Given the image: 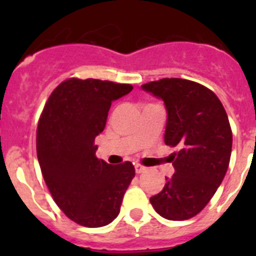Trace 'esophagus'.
<instances>
[{
    "label": "esophagus",
    "mask_w": 256,
    "mask_h": 256,
    "mask_svg": "<svg viewBox=\"0 0 256 256\" xmlns=\"http://www.w3.org/2000/svg\"><path fill=\"white\" fill-rule=\"evenodd\" d=\"M134 169H136V173H144V170H146V168H144V165H141V164H136L134 165Z\"/></svg>",
    "instance_id": "esophagus-1"
}]
</instances>
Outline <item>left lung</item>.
<instances>
[{
    "label": "left lung",
    "mask_w": 256,
    "mask_h": 256,
    "mask_svg": "<svg viewBox=\"0 0 256 256\" xmlns=\"http://www.w3.org/2000/svg\"><path fill=\"white\" fill-rule=\"evenodd\" d=\"M164 101L165 144L177 148L169 156L174 174L150 198L158 214L169 220H186L208 205L227 173L232 130L216 94L205 86L180 78L142 84Z\"/></svg>",
    "instance_id": "1"
}]
</instances>
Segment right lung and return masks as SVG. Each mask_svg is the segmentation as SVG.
<instances>
[{
    "instance_id": "add662e5",
    "label": "right lung",
    "mask_w": 256,
    "mask_h": 256,
    "mask_svg": "<svg viewBox=\"0 0 256 256\" xmlns=\"http://www.w3.org/2000/svg\"><path fill=\"white\" fill-rule=\"evenodd\" d=\"M130 84L70 78L48 97L37 128V156L52 198L65 216L83 227L112 223L134 166L108 164L96 156L94 138L105 128L112 101Z\"/></svg>"
}]
</instances>
